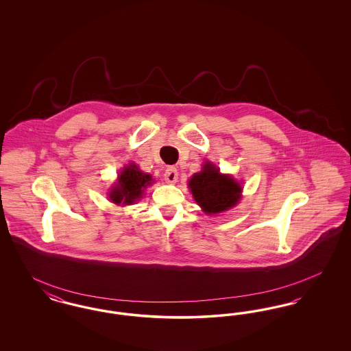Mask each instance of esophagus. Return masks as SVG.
Instances as JSON below:
<instances>
[{"instance_id":"1","label":"esophagus","mask_w":351,"mask_h":351,"mask_svg":"<svg viewBox=\"0 0 351 351\" xmlns=\"http://www.w3.org/2000/svg\"><path fill=\"white\" fill-rule=\"evenodd\" d=\"M178 176H179V172L175 167H168L165 172V180L169 184L176 183Z\"/></svg>"}]
</instances>
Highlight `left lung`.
I'll return each instance as SVG.
<instances>
[{
    "instance_id": "obj_1",
    "label": "left lung",
    "mask_w": 351,
    "mask_h": 351,
    "mask_svg": "<svg viewBox=\"0 0 351 351\" xmlns=\"http://www.w3.org/2000/svg\"><path fill=\"white\" fill-rule=\"evenodd\" d=\"M192 196L206 215H217L232 209L241 200L242 186L230 175H222L210 162L188 182Z\"/></svg>"
}]
</instances>
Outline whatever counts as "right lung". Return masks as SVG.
<instances>
[{
  "mask_svg": "<svg viewBox=\"0 0 351 351\" xmlns=\"http://www.w3.org/2000/svg\"><path fill=\"white\" fill-rule=\"evenodd\" d=\"M152 183V176L142 172L136 165H129L118 175V182L112 186L109 199L114 204L130 205L139 200L147 185Z\"/></svg>",
  "mask_w": 351,
  "mask_h": 351,
  "instance_id": "obj_1",
  "label": "right lung"
}]
</instances>
